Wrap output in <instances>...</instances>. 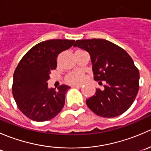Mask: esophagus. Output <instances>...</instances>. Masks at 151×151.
Here are the masks:
<instances>
[{"mask_svg": "<svg viewBox=\"0 0 151 151\" xmlns=\"http://www.w3.org/2000/svg\"><path fill=\"white\" fill-rule=\"evenodd\" d=\"M72 88H81L83 87V85H72Z\"/></svg>", "mask_w": 151, "mask_h": 151, "instance_id": "34e87169", "label": "esophagus"}]
</instances>
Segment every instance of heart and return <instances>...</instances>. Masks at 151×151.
<instances>
[{
    "label": "heart",
    "mask_w": 151,
    "mask_h": 151,
    "mask_svg": "<svg viewBox=\"0 0 151 151\" xmlns=\"http://www.w3.org/2000/svg\"><path fill=\"white\" fill-rule=\"evenodd\" d=\"M83 80H84V74L80 71H73L66 77V81L68 84L71 85L80 84Z\"/></svg>",
    "instance_id": "heart-1"
}]
</instances>
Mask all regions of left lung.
Masks as SVG:
<instances>
[{"label": "left lung", "instance_id": "left-lung-1", "mask_svg": "<svg viewBox=\"0 0 151 151\" xmlns=\"http://www.w3.org/2000/svg\"><path fill=\"white\" fill-rule=\"evenodd\" d=\"M74 47L88 52L94 80L104 81V90L86 100L87 106L97 115L114 118L126 112L139 91V73L123 49L103 39L77 40Z\"/></svg>", "mask_w": 151, "mask_h": 151}]
</instances>
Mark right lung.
I'll list each match as a JSON object with an SVG mask.
<instances>
[{
    "label": "right lung",
    "mask_w": 151,
    "mask_h": 151,
    "mask_svg": "<svg viewBox=\"0 0 151 151\" xmlns=\"http://www.w3.org/2000/svg\"><path fill=\"white\" fill-rule=\"evenodd\" d=\"M75 41L52 39L32 47L23 56L13 76L12 93L19 110L33 121H46L55 117L65 104L69 86L49 88L51 70L57 67L58 55Z\"/></svg>",
    "instance_id": "right-lung-1"
}]
</instances>
